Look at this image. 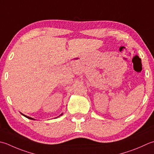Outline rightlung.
I'll use <instances>...</instances> for the list:
<instances>
[{
	"label": "right lung",
	"instance_id": "right-lung-1",
	"mask_svg": "<svg viewBox=\"0 0 154 154\" xmlns=\"http://www.w3.org/2000/svg\"><path fill=\"white\" fill-rule=\"evenodd\" d=\"M21 114H22V115L23 116H25V117H26V118H28V119H32V120H35V119H33V118H32V117H29V116H25V115H24V114H23V113H21ZM63 115V113H61V115H60L59 116H62ZM56 118H57V117H56Z\"/></svg>",
	"mask_w": 154,
	"mask_h": 154
}]
</instances>
